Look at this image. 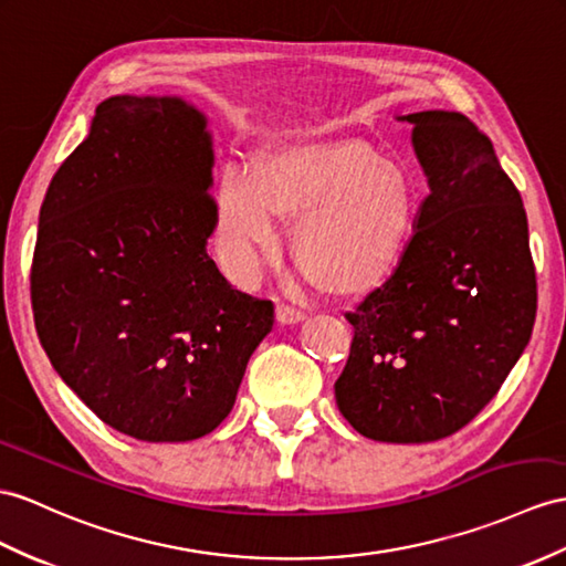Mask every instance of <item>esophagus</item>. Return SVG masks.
Instances as JSON below:
<instances>
[{
  "label": "esophagus",
  "instance_id": "esophagus-1",
  "mask_svg": "<svg viewBox=\"0 0 566 566\" xmlns=\"http://www.w3.org/2000/svg\"><path fill=\"white\" fill-rule=\"evenodd\" d=\"M302 319H305V314H302L300 310H293L287 305L275 307V322H279L281 326H293V324H300Z\"/></svg>",
  "mask_w": 566,
  "mask_h": 566
}]
</instances>
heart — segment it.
<instances>
[{
	"instance_id": "heart-1",
	"label": "heart",
	"mask_w": 566,
	"mask_h": 566,
	"mask_svg": "<svg viewBox=\"0 0 566 566\" xmlns=\"http://www.w3.org/2000/svg\"><path fill=\"white\" fill-rule=\"evenodd\" d=\"M300 218L293 256L322 291L363 297L401 266L418 189L401 165L357 142L283 144L254 170L228 165L216 189V250L228 279L252 285L279 252L281 220Z\"/></svg>"
}]
</instances>
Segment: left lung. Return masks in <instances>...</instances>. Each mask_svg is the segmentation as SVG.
Instances as JSON below:
<instances>
[{
	"label": "left lung",
	"mask_w": 566,
	"mask_h": 566,
	"mask_svg": "<svg viewBox=\"0 0 566 566\" xmlns=\"http://www.w3.org/2000/svg\"><path fill=\"white\" fill-rule=\"evenodd\" d=\"M412 150L430 195L401 266L346 319L336 403L375 442H437L500 391L535 322L528 220L492 142L461 113L424 109Z\"/></svg>",
	"instance_id": "obj_1"
}]
</instances>
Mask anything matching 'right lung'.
I'll list each match as a JSON object with an SVG mask.
<instances>
[{
    "instance_id": "add662e5",
    "label": "right lung",
    "mask_w": 566,
    "mask_h": 566,
    "mask_svg": "<svg viewBox=\"0 0 566 566\" xmlns=\"http://www.w3.org/2000/svg\"><path fill=\"white\" fill-rule=\"evenodd\" d=\"M213 142L177 95H113L54 172L31 302L54 371L105 424L189 442L235 406L273 305L232 291L206 254Z\"/></svg>"
}]
</instances>
